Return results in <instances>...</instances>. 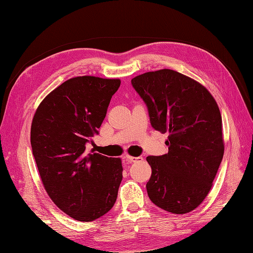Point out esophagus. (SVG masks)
Returning a JSON list of instances; mask_svg holds the SVG:
<instances>
[{
	"instance_id": "obj_1",
	"label": "esophagus",
	"mask_w": 253,
	"mask_h": 253,
	"mask_svg": "<svg viewBox=\"0 0 253 253\" xmlns=\"http://www.w3.org/2000/svg\"><path fill=\"white\" fill-rule=\"evenodd\" d=\"M125 158L127 161H129V162H139V161L143 160L141 157H131V155H126Z\"/></svg>"
}]
</instances>
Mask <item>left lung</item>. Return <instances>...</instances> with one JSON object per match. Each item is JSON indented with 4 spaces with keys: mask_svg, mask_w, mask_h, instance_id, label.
Instances as JSON below:
<instances>
[{
    "mask_svg": "<svg viewBox=\"0 0 253 253\" xmlns=\"http://www.w3.org/2000/svg\"><path fill=\"white\" fill-rule=\"evenodd\" d=\"M155 130L169 132V152L148 157V196L174 214L191 212L211 190L224 155L222 116L215 99L192 78L171 69L131 79Z\"/></svg>",
    "mask_w": 253,
    "mask_h": 253,
    "instance_id": "1",
    "label": "left lung"
}]
</instances>
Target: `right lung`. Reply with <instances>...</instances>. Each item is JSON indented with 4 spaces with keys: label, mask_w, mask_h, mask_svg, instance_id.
I'll return each mask as SVG.
<instances>
[{
    "label": "right lung",
    "mask_w": 253,
    "mask_h": 253,
    "mask_svg": "<svg viewBox=\"0 0 253 253\" xmlns=\"http://www.w3.org/2000/svg\"><path fill=\"white\" fill-rule=\"evenodd\" d=\"M120 85V79H68L45 96L31 123L32 154L44 189L76 221H94L116 201L122 160L87 153L85 144L99 132Z\"/></svg>",
    "instance_id": "right-lung-1"
}]
</instances>
